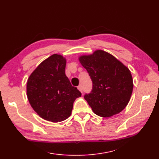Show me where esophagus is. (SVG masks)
<instances>
[{"label":"esophagus","instance_id":"esophagus-1","mask_svg":"<svg viewBox=\"0 0 159 159\" xmlns=\"http://www.w3.org/2000/svg\"><path fill=\"white\" fill-rule=\"evenodd\" d=\"M78 89L81 92V93H83V87H82V86H81V85H79V86H78Z\"/></svg>","mask_w":159,"mask_h":159}]
</instances>
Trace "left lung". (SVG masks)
Listing matches in <instances>:
<instances>
[{"label":"left lung","instance_id":"8db88e82","mask_svg":"<svg viewBox=\"0 0 159 159\" xmlns=\"http://www.w3.org/2000/svg\"><path fill=\"white\" fill-rule=\"evenodd\" d=\"M79 60L93 83L91 92L85 94L84 98L93 112L103 117L121 112L127 106L133 90L129 69L114 56L101 50L81 56Z\"/></svg>","mask_w":159,"mask_h":159}]
</instances>
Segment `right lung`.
<instances>
[{
  "instance_id": "right-lung-1",
  "label": "right lung",
  "mask_w": 159,
  "mask_h": 159,
  "mask_svg": "<svg viewBox=\"0 0 159 159\" xmlns=\"http://www.w3.org/2000/svg\"><path fill=\"white\" fill-rule=\"evenodd\" d=\"M66 59L53 54L31 73L27 83V96L34 110L47 121L58 122L71 115L73 103L81 96L65 75Z\"/></svg>"
}]
</instances>
